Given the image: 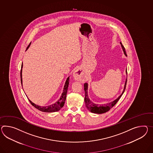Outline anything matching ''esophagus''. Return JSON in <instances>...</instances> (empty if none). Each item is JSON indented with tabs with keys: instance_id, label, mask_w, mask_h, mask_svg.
<instances>
[{
	"instance_id": "1",
	"label": "esophagus",
	"mask_w": 153,
	"mask_h": 153,
	"mask_svg": "<svg viewBox=\"0 0 153 153\" xmlns=\"http://www.w3.org/2000/svg\"><path fill=\"white\" fill-rule=\"evenodd\" d=\"M74 77L75 78V79L77 81H81L82 80L83 78V74L81 70H80L79 68H77L75 70V71L74 72Z\"/></svg>"
}]
</instances>
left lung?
<instances>
[{"mask_svg": "<svg viewBox=\"0 0 153 153\" xmlns=\"http://www.w3.org/2000/svg\"><path fill=\"white\" fill-rule=\"evenodd\" d=\"M120 44L122 46V48L123 49V51L125 54L126 56H127L126 54V52L125 51V48L123 46V45L122 44V43L120 42ZM126 74L127 75V71L126 69ZM127 78L126 79V81L125 82V85H124V90H123V92L118 97L116 100L114 101L111 102L107 104H96L93 103L92 101H91L88 96V93H87V90H88V84L87 83H85L84 84V90L85 92V102L86 104V106L87 108L90 111V112L94 113H97V114H102L105 112H108V111H109L111 108L117 103V102L119 101L120 98L122 96L123 93L124 92L125 90H126V87L127 85Z\"/></svg>", "mask_w": 153, "mask_h": 153, "instance_id": "8db88e82", "label": "left lung"}]
</instances>
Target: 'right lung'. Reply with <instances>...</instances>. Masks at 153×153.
<instances>
[{"label": "right lung", "mask_w": 153, "mask_h": 153, "mask_svg": "<svg viewBox=\"0 0 153 153\" xmlns=\"http://www.w3.org/2000/svg\"><path fill=\"white\" fill-rule=\"evenodd\" d=\"M30 44L29 45V46L27 47L26 50L29 48L30 46ZM22 67H21V71H20V78H21V83H22ZM70 78V76L67 78L65 86L63 87V92L61 94V96L60 97V99L58 101L56 102L54 104L50 105H48V106H40L38 105L37 104H35L33 102H32L31 101H30V100L29 99V101H30V103L32 104L34 106L35 108H36L38 110L40 111L41 112H55L59 111L60 109L62 108L65 104V100L66 98V94H67V90H68V85H69V79Z\"/></svg>", "instance_id": "1"}]
</instances>
